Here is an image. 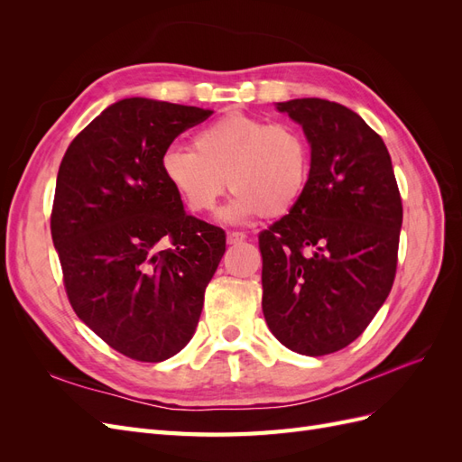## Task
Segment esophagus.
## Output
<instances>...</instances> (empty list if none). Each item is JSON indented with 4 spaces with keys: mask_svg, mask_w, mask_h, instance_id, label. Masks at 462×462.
I'll return each mask as SVG.
<instances>
[{
    "mask_svg": "<svg viewBox=\"0 0 462 462\" xmlns=\"http://www.w3.org/2000/svg\"><path fill=\"white\" fill-rule=\"evenodd\" d=\"M246 239V235L241 231H229L227 233V245H241Z\"/></svg>",
    "mask_w": 462,
    "mask_h": 462,
    "instance_id": "1",
    "label": "esophagus"
}]
</instances>
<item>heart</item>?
I'll return each instance as SVG.
<instances>
[{
    "label": "heart",
    "instance_id": "b5f03b06",
    "mask_svg": "<svg viewBox=\"0 0 462 462\" xmlns=\"http://www.w3.org/2000/svg\"><path fill=\"white\" fill-rule=\"evenodd\" d=\"M163 179L192 214H209L229 187L221 216L236 223L279 217L297 206L310 179V144L289 123L227 114L200 129L194 150L170 146L160 158Z\"/></svg>",
    "mask_w": 462,
    "mask_h": 462
}]
</instances>
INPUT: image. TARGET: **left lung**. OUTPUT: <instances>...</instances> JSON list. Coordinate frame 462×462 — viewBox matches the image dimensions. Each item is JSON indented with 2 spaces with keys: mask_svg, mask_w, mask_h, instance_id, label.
I'll use <instances>...</instances> for the list:
<instances>
[{
  "mask_svg": "<svg viewBox=\"0 0 462 462\" xmlns=\"http://www.w3.org/2000/svg\"><path fill=\"white\" fill-rule=\"evenodd\" d=\"M277 109L302 125L310 179L258 235L262 310L279 343L324 356L362 335L393 287L401 194L382 136L353 109L319 97Z\"/></svg>",
  "mask_w": 462,
  "mask_h": 462,
  "instance_id": "left-lung-1",
  "label": "left lung"
}]
</instances>
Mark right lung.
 Returning <instances> with one entry per match:
<instances>
[{
  "label": "right lung",
  "instance_id": "obj_1",
  "mask_svg": "<svg viewBox=\"0 0 462 462\" xmlns=\"http://www.w3.org/2000/svg\"><path fill=\"white\" fill-rule=\"evenodd\" d=\"M212 114L125 97L73 138L60 165L50 226L69 302L133 360L162 362L192 339L226 253V231L187 216L160 167L163 150Z\"/></svg>",
  "mask_w": 462,
  "mask_h": 462
}]
</instances>
